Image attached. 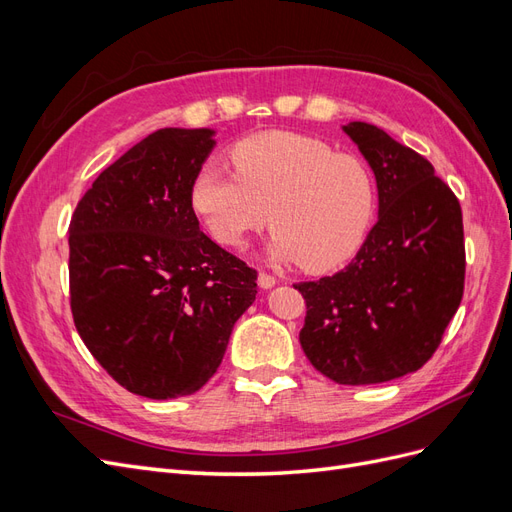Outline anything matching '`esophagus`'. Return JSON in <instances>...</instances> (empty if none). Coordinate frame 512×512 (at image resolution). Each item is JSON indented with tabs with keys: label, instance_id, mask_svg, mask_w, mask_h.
<instances>
[{
	"label": "esophagus",
	"instance_id": "esophagus-1",
	"mask_svg": "<svg viewBox=\"0 0 512 512\" xmlns=\"http://www.w3.org/2000/svg\"><path fill=\"white\" fill-rule=\"evenodd\" d=\"M275 284H277V280H275V277H273L271 273H267V271H260V273H258V286H260V288L267 290V288H273Z\"/></svg>",
	"mask_w": 512,
	"mask_h": 512
}]
</instances>
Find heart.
<instances>
[{
	"label": "heart",
	"instance_id": "heart-1",
	"mask_svg": "<svg viewBox=\"0 0 512 512\" xmlns=\"http://www.w3.org/2000/svg\"><path fill=\"white\" fill-rule=\"evenodd\" d=\"M235 173L196 170L190 205L209 235L243 250L269 224V254L305 271L335 269L359 250L374 215L369 168L350 153L294 132H260L230 149Z\"/></svg>",
	"mask_w": 512,
	"mask_h": 512
}]
</instances>
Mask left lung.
Instances as JSON below:
<instances>
[{
	"label": "left lung",
	"mask_w": 512,
	"mask_h": 512,
	"mask_svg": "<svg viewBox=\"0 0 512 512\" xmlns=\"http://www.w3.org/2000/svg\"><path fill=\"white\" fill-rule=\"evenodd\" d=\"M344 132L378 183V222L346 269L294 284L305 299L299 342L337 384H378L421 369L438 350L466 280L459 200L421 153L371 123Z\"/></svg>",
	"instance_id": "left-lung-1"
}]
</instances>
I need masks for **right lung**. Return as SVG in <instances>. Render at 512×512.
<instances>
[{"mask_svg": "<svg viewBox=\"0 0 512 512\" xmlns=\"http://www.w3.org/2000/svg\"><path fill=\"white\" fill-rule=\"evenodd\" d=\"M213 130L162 128L104 168L70 220V309L94 359L149 399L196 393L256 299V269L190 205Z\"/></svg>", "mask_w": 512, "mask_h": 512, "instance_id": "right-lung-1", "label": "right lung"}]
</instances>
